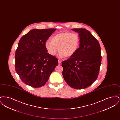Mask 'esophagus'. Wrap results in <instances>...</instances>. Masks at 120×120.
<instances>
[{
  "label": "esophagus",
  "mask_w": 120,
  "mask_h": 120,
  "mask_svg": "<svg viewBox=\"0 0 120 120\" xmlns=\"http://www.w3.org/2000/svg\"><path fill=\"white\" fill-rule=\"evenodd\" d=\"M61 63H62V62L61 61L58 60V64H59V65H61Z\"/></svg>",
  "instance_id": "esophagus-1"
}]
</instances>
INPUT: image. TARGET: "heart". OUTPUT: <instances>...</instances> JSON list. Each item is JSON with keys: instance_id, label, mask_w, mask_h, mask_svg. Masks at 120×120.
Here are the masks:
<instances>
[{"instance_id": "obj_1", "label": "heart", "mask_w": 120, "mask_h": 120, "mask_svg": "<svg viewBox=\"0 0 120 120\" xmlns=\"http://www.w3.org/2000/svg\"><path fill=\"white\" fill-rule=\"evenodd\" d=\"M80 38L75 33L63 32L54 35L51 41H47L45 46L48 53L51 56H55L58 51L59 56L70 57L77 51L80 45Z\"/></svg>"}]
</instances>
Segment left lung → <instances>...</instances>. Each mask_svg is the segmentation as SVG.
<instances>
[{"mask_svg": "<svg viewBox=\"0 0 120 120\" xmlns=\"http://www.w3.org/2000/svg\"><path fill=\"white\" fill-rule=\"evenodd\" d=\"M71 30L79 34L80 47L73 56L62 63L63 77L71 88L85 89L98 77L102 61L100 46L86 29Z\"/></svg>", "mask_w": 120, "mask_h": 120, "instance_id": "8db88e82", "label": "left lung"}]
</instances>
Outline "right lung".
I'll list each match as a JSON object with an SVG mask.
<instances>
[{"mask_svg": "<svg viewBox=\"0 0 120 120\" xmlns=\"http://www.w3.org/2000/svg\"><path fill=\"white\" fill-rule=\"evenodd\" d=\"M56 29H33L20 40L15 68L24 83L33 88L44 86L58 65L57 57L47 52L45 44Z\"/></svg>", "mask_w": 120, "mask_h": 120, "instance_id": "add662e5", "label": "right lung"}]
</instances>
